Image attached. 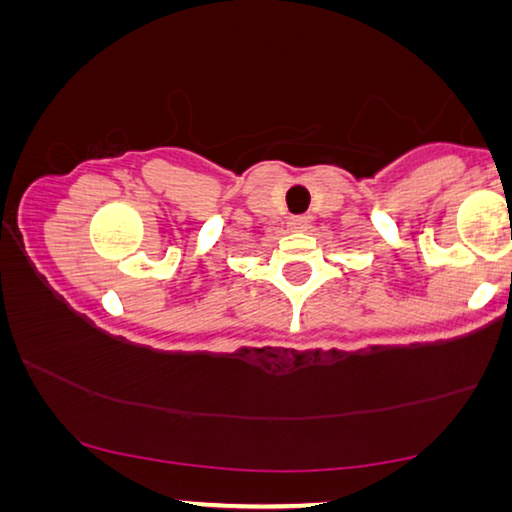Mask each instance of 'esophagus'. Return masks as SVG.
<instances>
[{
    "label": "esophagus",
    "mask_w": 512,
    "mask_h": 512,
    "mask_svg": "<svg viewBox=\"0 0 512 512\" xmlns=\"http://www.w3.org/2000/svg\"><path fill=\"white\" fill-rule=\"evenodd\" d=\"M308 220L306 215H294V218H290V222H287V225H290V229L292 232H304V229H308Z\"/></svg>",
    "instance_id": "obj_1"
}]
</instances>
